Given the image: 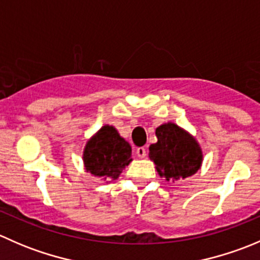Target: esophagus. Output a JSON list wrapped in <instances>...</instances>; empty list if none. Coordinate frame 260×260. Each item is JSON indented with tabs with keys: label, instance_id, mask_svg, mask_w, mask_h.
Wrapping results in <instances>:
<instances>
[{
	"label": "esophagus",
	"instance_id": "1",
	"mask_svg": "<svg viewBox=\"0 0 260 260\" xmlns=\"http://www.w3.org/2000/svg\"><path fill=\"white\" fill-rule=\"evenodd\" d=\"M136 153H137V156L140 157V158H145L146 154H147V151L145 147H138L137 149H136Z\"/></svg>",
	"mask_w": 260,
	"mask_h": 260
}]
</instances>
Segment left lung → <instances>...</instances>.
<instances>
[{
	"mask_svg": "<svg viewBox=\"0 0 260 260\" xmlns=\"http://www.w3.org/2000/svg\"><path fill=\"white\" fill-rule=\"evenodd\" d=\"M157 143L149 146V158L159 176L176 181L192 176L200 169L203 151L195 138L175 123H165L156 129Z\"/></svg>",
	"mask_w": 260,
	"mask_h": 260,
	"instance_id": "obj_1",
	"label": "left lung"
}]
</instances>
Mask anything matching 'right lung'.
Here are the masks:
<instances>
[{
	"mask_svg": "<svg viewBox=\"0 0 260 260\" xmlns=\"http://www.w3.org/2000/svg\"><path fill=\"white\" fill-rule=\"evenodd\" d=\"M86 172L104 180H117L132 161V148L112 125H103L86 142L83 153Z\"/></svg>",
	"mask_w": 260,
	"mask_h": 260,
	"instance_id": "right-lung-1",
	"label": "right lung"
}]
</instances>
